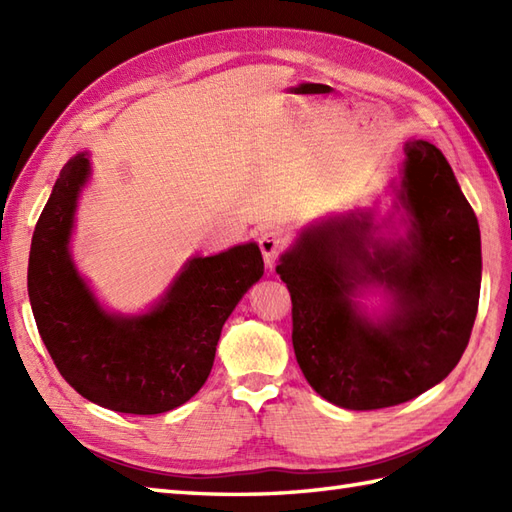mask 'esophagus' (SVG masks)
Masks as SVG:
<instances>
[{"label": "esophagus", "mask_w": 512, "mask_h": 512, "mask_svg": "<svg viewBox=\"0 0 512 512\" xmlns=\"http://www.w3.org/2000/svg\"><path fill=\"white\" fill-rule=\"evenodd\" d=\"M259 248H262L266 266L273 268L275 262H277V257L288 248V242L279 231H264L262 235H259Z\"/></svg>", "instance_id": "34e87169"}]
</instances>
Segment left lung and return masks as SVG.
<instances>
[{"instance_id":"left-lung-1","label":"left lung","mask_w":512,"mask_h":512,"mask_svg":"<svg viewBox=\"0 0 512 512\" xmlns=\"http://www.w3.org/2000/svg\"><path fill=\"white\" fill-rule=\"evenodd\" d=\"M398 198L405 239L372 246V215L332 217L303 231L277 273L292 299V347L310 387L334 405H400L458 365L480 303L482 242L469 200L442 151L409 140ZM383 283L397 308L372 326L351 303L358 285Z\"/></svg>"}]
</instances>
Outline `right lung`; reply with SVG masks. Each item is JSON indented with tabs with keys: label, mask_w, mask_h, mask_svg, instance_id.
Listing matches in <instances>:
<instances>
[{
	"label": "right lung",
	"mask_w": 512,
	"mask_h": 512,
	"mask_svg": "<svg viewBox=\"0 0 512 512\" xmlns=\"http://www.w3.org/2000/svg\"><path fill=\"white\" fill-rule=\"evenodd\" d=\"M83 154L65 162L35 226L28 297L65 383L105 409L151 416L184 405L211 374L222 325L264 275L257 244L195 257L167 297L136 319L101 310L68 253L72 215L88 180Z\"/></svg>",
	"instance_id": "right-lung-1"
}]
</instances>
